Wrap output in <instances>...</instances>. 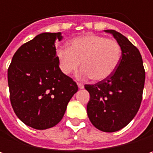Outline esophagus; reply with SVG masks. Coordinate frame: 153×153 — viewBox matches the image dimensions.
Listing matches in <instances>:
<instances>
[{
    "mask_svg": "<svg viewBox=\"0 0 153 153\" xmlns=\"http://www.w3.org/2000/svg\"><path fill=\"white\" fill-rule=\"evenodd\" d=\"M77 84H78V87H79V88H84V85H83V83H81V82H78Z\"/></svg>",
    "mask_w": 153,
    "mask_h": 153,
    "instance_id": "obj_1",
    "label": "esophagus"
}]
</instances>
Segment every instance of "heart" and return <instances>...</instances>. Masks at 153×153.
<instances>
[{"label":"heart","instance_id":"b5f03b06","mask_svg":"<svg viewBox=\"0 0 153 153\" xmlns=\"http://www.w3.org/2000/svg\"><path fill=\"white\" fill-rule=\"evenodd\" d=\"M56 58L63 74L69 75L81 67L80 78L101 81L110 77L121 58L120 44L113 39L88 33L73 39L68 48L56 50Z\"/></svg>","mask_w":153,"mask_h":153}]
</instances>
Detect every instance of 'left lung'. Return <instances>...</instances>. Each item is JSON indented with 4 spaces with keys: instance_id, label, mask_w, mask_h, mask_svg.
Returning a JSON list of instances; mask_svg holds the SVG:
<instances>
[{
    "instance_id": "left-lung-1",
    "label": "left lung",
    "mask_w": 153,
    "mask_h": 153,
    "mask_svg": "<svg viewBox=\"0 0 153 153\" xmlns=\"http://www.w3.org/2000/svg\"><path fill=\"white\" fill-rule=\"evenodd\" d=\"M111 33L121 47V58L114 73L94 85H85L90 99L87 105L91 123L104 132H115L126 127L141 105L145 80L142 56L124 35Z\"/></svg>"
}]
</instances>
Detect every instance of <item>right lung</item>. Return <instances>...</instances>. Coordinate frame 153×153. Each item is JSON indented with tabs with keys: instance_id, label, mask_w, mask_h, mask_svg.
Listing matches in <instances>:
<instances>
[{
	"instance_id": "1",
	"label": "right lung",
	"mask_w": 153,
	"mask_h": 153,
	"mask_svg": "<svg viewBox=\"0 0 153 153\" xmlns=\"http://www.w3.org/2000/svg\"><path fill=\"white\" fill-rule=\"evenodd\" d=\"M61 33H43L23 44L8 69L12 108L18 119L35 129L56 126L78 91L76 82L62 73L55 42Z\"/></svg>"
}]
</instances>
